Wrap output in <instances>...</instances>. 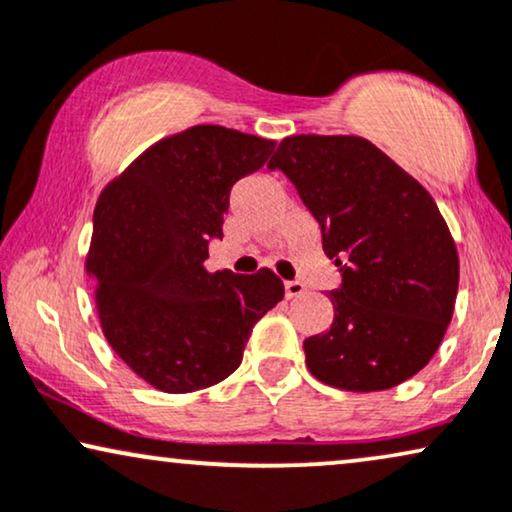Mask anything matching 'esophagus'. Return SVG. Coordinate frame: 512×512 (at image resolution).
I'll list each match as a JSON object with an SVG mask.
<instances>
[{
	"mask_svg": "<svg viewBox=\"0 0 512 512\" xmlns=\"http://www.w3.org/2000/svg\"><path fill=\"white\" fill-rule=\"evenodd\" d=\"M306 292V285L299 283V281H285V297L292 299V297H302Z\"/></svg>",
	"mask_w": 512,
	"mask_h": 512,
	"instance_id": "obj_1",
	"label": "esophagus"
}]
</instances>
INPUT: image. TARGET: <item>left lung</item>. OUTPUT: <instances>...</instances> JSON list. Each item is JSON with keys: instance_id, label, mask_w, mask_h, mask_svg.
Masks as SVG:
<instances>
[{"instance_id": "8db88e82", "label": "left lung", "mask_w": 512, "mask_h": 512, "mask_svg": "<svg viewBox=\"0 0 512 512\" xmlns=\"http://www.w3.org/2000/svg\"><path fill=\"white\" fill-rule=\"evenodd\" d=\"M269 168L290 177L342 271L330 330L304 339L309 372L367 393L424 370L459 290V252L433 196L358 135H290Z\"/></svg>"}]
</instances>
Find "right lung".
<instances>
[{
  "instance_id": "obj_1",
  "label": "right lung",
  "mask_w": 512,
  "mask_h": 512,
  "mask_svg": "<svg viewBox=\"0 0 512 512\" xmlns=\"http://www.w3.org/2000/svg\"><path fill=\"white\" fill-rule=\"evenodd\" d=\"M276 142L224 126H192L147 147L102 189L86 271L114 353L163 393L220 384L241 365L252 327L283 299L260 269L210 274L236 180L267 163Z\"/></svg>"
}]
</instances>
